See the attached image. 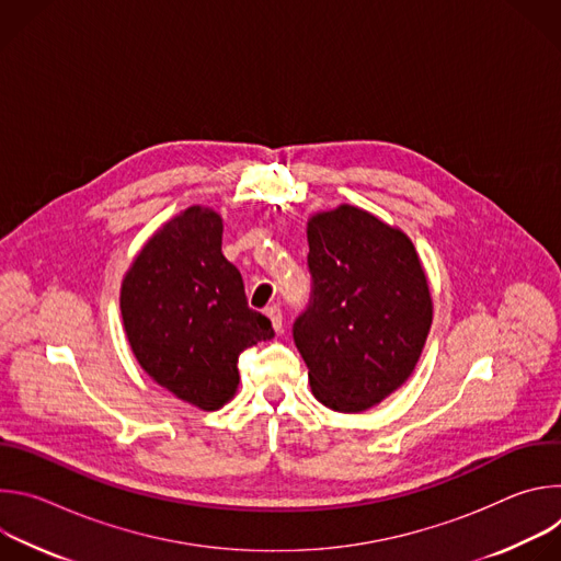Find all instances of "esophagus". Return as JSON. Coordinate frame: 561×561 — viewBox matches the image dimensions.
<instances>
[{"label":"esophagus","mask_w":561,"mask_h":561,"mask_svg":"<svg viewBox=\"0 0 561 561\" xmlns=\"http://www.w3.org/2000/svg\"><path fill=\"white\" fill-rule=\"evenodd\" d=\"M266 317L271 319L273 329H275L277 333H282V327H284V314H282L279 306H268V308H266Z\"/></svg>","instance_id":"34e87169"}]
</instances>
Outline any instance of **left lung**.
<instances>
[{"instance_id":"8db88e82","label":"left lung","mask_w":561,"mask_h":561,"mask_svg":"<svg viewBox=\"0 0 561 561\" xmlns=\"http://www.w3.org/2000/svg\"><path fill=\"white\" fill-rule=\"evenodd\" d=\"M312 304L293 337L310 390L327 409L364 413L413 375L433 324V297L411 237L340 204L308 217Z\"/></svg>"}]
</instances>
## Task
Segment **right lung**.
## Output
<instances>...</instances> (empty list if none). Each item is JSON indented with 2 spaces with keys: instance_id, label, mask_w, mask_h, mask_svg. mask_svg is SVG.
I'll return each mask as SVG.
<instances>
[{
  "instance_id": "add662e5",
  "label": "right lung",
  "mask_w": 561,
  "mask_h": 561,
  "mask_svg": "<svg viewBox=\"0 0 561 561\" xmlns=\"http://www.w3.org/2000/svg\"><path fill=\"white\" fill-rule=\"evenodd\" d=\"M221 232L217 210L188 206L148 237L119 290L137 364L202 411L234 397L239 353L275 337L271 319L249 308L242 275L221 253Z\"/></svg>"
}]
</instances>
